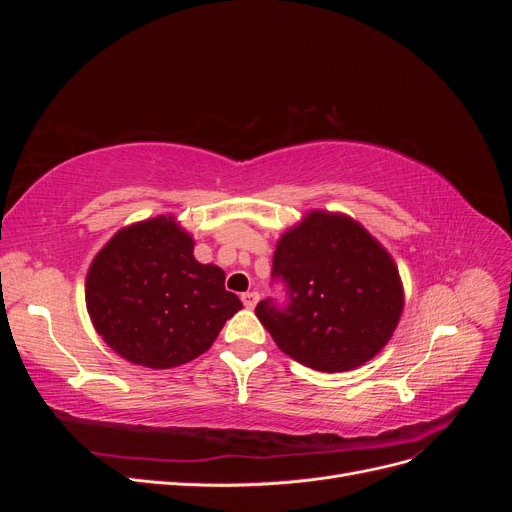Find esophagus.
I'll return each instance as SVG.
<instances>
[{"label":"esophagus","instance_id":"1","mask_svg":"<svg viewBox=\"0 0 512 512\" xmlns=\"http://www.w3.org/2000/svg\"><path fill=\"white\" fill-rule=\"evenodd\" d=\"M258 299H260L258 292H243V294H241V301H243V305H245L247 309H254L256 303H258Z\"/></svg>","mask_w":512,"mask_h":512}]
</instances>
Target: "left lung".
<instances>
[{
	"instance_id": "obj_1",
	"label": "left lung",
	"mask_w": 512,
	"mask_h": 512,
	"mask_svg": "<svg viewBox=\"0 0 512 512\" xmlns=\"http://www.w3.org/2000/svg\"><path fill=\"white\" fill-rule=\"evenodd\" d=\"M273 284L256 316L282 352L316 371H348L393 335L404 292L393 258L346 215L314 211L288 230L273 256Z\"/></svg>"
}]
</instances>
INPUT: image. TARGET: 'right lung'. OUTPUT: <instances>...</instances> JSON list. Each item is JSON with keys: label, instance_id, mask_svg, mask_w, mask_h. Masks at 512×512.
<instances>
[{"label": "right lung", "instance_id": "add662e5", "mask_svg": "<svg viewBox=\"0 0 512 512\" xmlns=\"http://www.w3.org/2000/svg\"><path fill=\"white\" fill-rule=\"evenodd\" d=\"M226 275L200 265L194 241L173 218L119 230L91 262L85 301L91 322L123 359L168 369L211 348L243 303Z\"/></svg>", "mask_w": 512, "mask_h": 512}]
</instances>
